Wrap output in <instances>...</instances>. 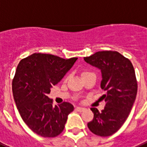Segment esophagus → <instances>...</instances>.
I'll return each instance as SVG.
<instances>
[{"label": "esophagus", "instance_id": "1", "mask_svg": "<svg viewBox=\"0 0 147 147\" xmlns=\"http://www.w3.org/2000/svg\"><path fill=\"white\" fill-rule=\"evenodd\" d=\"M75 110H77L78 112H82V111H84V107H77L75 108Z\"/></svg>", "mask_w": 147, "mask_h": 147}]
</instances>
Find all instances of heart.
<instances>
[{
    "instance_id": "1",
    "label": "heart",
    "mask_w": 147,
    "mask_h": 147,
    "mask_svg": "<svg viewBox=\"0 0 147 147\" xmlns=\"http://www.w3.org/2000/svg\"><path fill=\"white\" fill-rule=\"evenodd\" d=\"M87 73H89V72H84V73H83V74H82V75H84V74H87Z\"/></svg>"
}]
</instances>
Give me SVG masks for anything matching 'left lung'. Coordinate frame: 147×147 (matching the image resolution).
I'll return each instance as SVG.
<instances>
[{
    "label": "left lung",
    "mask_w": 147,
    "mask_h": 147,
    "mask_svg": "<svg viewBox=\"0 0 147 147\" xmlns=\"http://www.w3.org/2000/svg\"><path fill=\"white\" fill-rule=\"evenodd\" d=\"M84 61L101 70L100 86L106 91L101 97L106 102L104 109L101 112L90 109L94 119L87 127L96 136H111L124 123L136 100L137 80L134 66L128 58L112 51H98Z\"/></svg>",
    "instance_id": "obj_1"
}]
</instances>
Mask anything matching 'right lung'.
Segmentation results:
<instances>
[{"label":"right lung","instance_id":"1","mask_svg":"<svg viewBox=\"0 0 147 147\" xmlns=\"http://www.w3.org/2000/svg\"><path fill=\"white\" fill-rule=\"evenodd\" d=\"M77 60L35 53L18 63L12 80L13 99L23 120L37 135L51 138L63 132L74 106L63 102L53 107L47 94Z\"/></svg>","mask_w":147,"mask_h":147}]
</instances>
